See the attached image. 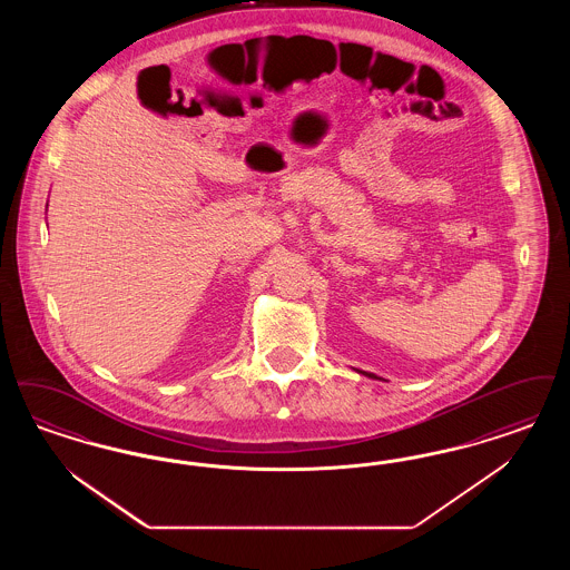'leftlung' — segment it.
<instances>
[{
    "instance_id": "1",
    "label": "left lung",
    "mask_w": 570,
    "mask_h": 570,
    "mask_svg": "<svg viewBox=\"0 0 570 570\" xmlns=\"http://www.w3.org/2000/svg\"><path fill=\"white\" fill-rule=\"evenodd\" d=\"M363 375H366V377H373V380H377V375H373V373H366V371H361Z\"/></svg>"
}]
</instances>
